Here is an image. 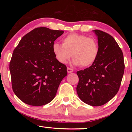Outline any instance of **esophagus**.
Instances as JSON below:
<instances>
[{
	"label": "esophagus",
	"instance_id": "1",
	"mask_svg": "<svg viewBox=\"0 0 132 132\" xmlns=\"http://www.w3.org/2000/svg\"><path fill=\"white\" fill-rule=\"evenodd\" d=\"M67 71H68V73H70L73 72V69L69 68H67Z\"/></svg>",
	"mask_w": 132,
	"mask_h": 132
}]
</instances>
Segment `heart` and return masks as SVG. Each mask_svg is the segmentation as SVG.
I'll return each mask as SVG.
<instances>
[{
	"instance_id": "obj_1",
	"label": "heart",
	"mask_w": 132,
	"mask_h": 132,
	"mask_svg": "<svg viewBox=\"0 0 132 132\" xmlns=\"http://www.w3.org/2000/svg\"><path fill=\"white\" fill-rule=\"evenodd\" d=\"M52 51L60 63H66L72 57L75 65L86 68L92 65L96 61L99 53V46L94 38L71 33L63 38L62 44H53Z\"/></svg>"
}]
</instances>
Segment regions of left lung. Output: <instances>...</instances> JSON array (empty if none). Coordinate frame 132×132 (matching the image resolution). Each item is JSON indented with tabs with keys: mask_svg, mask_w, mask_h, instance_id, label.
Masks as SVG:
<instances>
[{
	"mask_svg": "<svg viewBox=\"0 0 132 132\" xmlns=\"http://www.w3.org/2000/svg\"><path fill=\"white\" fill-rule=\"evenodd\" d=\"M98 37V56L92 65L77 71L76 90L82 102L98 106L106 104L119 91L124 73L121 49L115 39L104 31L94 30Z\"/></svg>",
	"mask_w": 132,
	"mask_h": 132,
	"instance_id": "1",
	"label": "left lung"
}]
</instances>
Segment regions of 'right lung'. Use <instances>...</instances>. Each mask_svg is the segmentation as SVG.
I'll list each match as a JSON object with an SVG mask.
<instances>
[{
    "mask_svg": "<svg viewBox=\"0 0 132 132\" xmlns=\"http://www.w3.org/2000/svg\"><path fill=\"white\" fill-rule=\"evenodd\" d=\"M62 30L38 27L26 34L13 51L9 69L13 92L24 103L32 106L48 104L66 76L67 68L56 59L54 41Z\"/></svg>",
    "mask_w": 132,
    "mask_h": 132,
    "instance_id": "1",
    "label": "right lung"
}]
</instances>
